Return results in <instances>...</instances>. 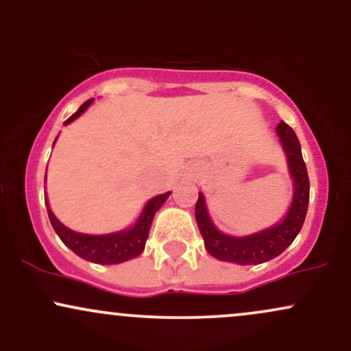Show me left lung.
Masks as SVG:
<instances>
[{
  "instance_id": "left-lung-1",
  "label": "left lung",
  "mask_w": 351,
  "mask_h": 351,
  "mask_svg": "<svg viewBox=\"0 0 351 351\" xmlns=\"http://www.w3.org/2000/svg\"><path fill=\"white\" fill-rule=\"evenodd\" d=\"M277 135L280 136V143L287 155L289 171L293 180V198L287 215L276 226L264 229L256 234L234 237L221 232L211 217L208 215L206 201L203 193L196 201L195 216L196 223L204 239V247L213 257L226 263H234L241 265L263 264L274 259L293 243L297 234L304 226L307 216L310 183L304 158H302L300 142L293 130L285 122L277 125Z\"/></svg>"
}]
</instances>
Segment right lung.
<instances>
[{
  "label": "right lung",
  "instance_id": "add662e5",
  "mask_svg": "<svg viewBox=\"0 0 351 351\" xmlns=\"http://www.w3.org/2000/svg\"><path fill=\"white\" fill-rule=\"evenodd\" d=\"M92 102H94V99L84 102L82 106L79 107V110L75 112L74 115H71L69 119L64 122V125L71 123L72 120H75L77 117L82 115ZM168 196H170V191L165 193V195L155 196V198L148 201V203L145 204L142 215H140L136 223L130 229L102 236L80 234V232L72 231V229L64 226L58 217L52 215L49 204L46 203V206L52 228L58 232L60 241H62L72 252H75L79 257H82V259L90 261V263L95 264H120L125 263V261L134 259V257L140 256V254L143 252L145 243H147L148 239V232H150L153 216H155V213L162 208V204L167 201Z\"/></svg>",
  "mask_w": 351,
  "mask_h": 351
}]
</instances>
